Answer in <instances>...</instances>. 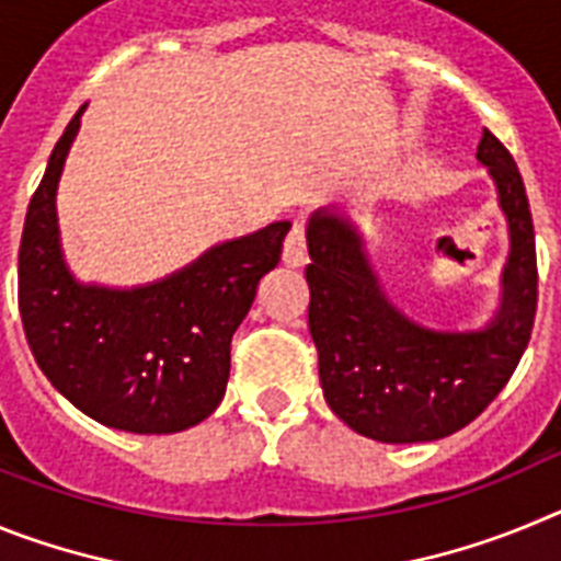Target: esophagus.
<instances>
[{
    "label": "esophagus",
    "mask_w": 561,
    "mask_h": 561,
    "mask_svg": "<svg viewBox=\"0 0 561 561\" xmlns=\"http://www.w3.org/2000/svg\"><path fill=\"white\" fill-rule=\"evenodd\" d=\"M309 250H306V227L304 221H295L284 241V264L286 266H306Z\"/></svg>",
    "instance_id": "1"
}]
</instances>
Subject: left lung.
Here are the masks:
<instances>
[{"instance_id":"obj_1","label":"left lung","mask_w":561,"mask_h":561,"mask_svg":"<svg viewBox=\"0 0 561 561\" xmlns=\"http://www.w3.org/2000/svg\"><path fill=\"white\" fill-rule=\"evenodd\" d=\"M478 160L497 185L512 252L503 297L480 331H433L381 291L362 236L345 216L309 219V331L329 408L381 444H421L463 430L512 379L537 317V241L523 176L508 148L483 128Z\"/></svg>"}]
</instances>
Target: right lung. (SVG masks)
<instances>
[{
	"label": "right lung",
	"mask_w": 561,
	"mask_h": 561,
	"mask_svg": "<svg viewBox=\"0 0 561 561\" xmlns=\"http://www.w3.org/2000/svg\"><path fill=\"white\" fill-rule=\"evenodd\" d=\"M83 106L49 153L19 247V311L53 388L89 419L137 435L182 433L225 399L230 342L275 270L289 221L213 247L137 289L83 286L58 241L56 191Z\"/></svg>",
	"instance_id": "obj_1"
}]
</instances>
